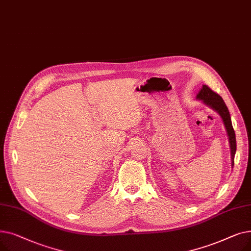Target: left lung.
Instances as JSON below:
<instances>
[{
    "mask_svg": "<svg viewBox=\"0 0 251 251\" xmlns=\"http://www.w3.org/2000/svg\"><path fill=\"white\" fill-rule=\"evenodd\" d=\"M196 99L202 100L209 108H212L216 112L219 113L221 116L222 120L224 122V125L226 127L227 134L229 137V143H230V150H231V162L232 167L234 166V156L236 152V136L235 131L232 126L231 117L229 110L225 101L217 94V92L213 91L207 85H202V88L200 90L199 94L196 96Z\"/></svg>",
    "mask_w": 251,
    "mask_h": 251,
    "instance_id": "8db88e82",
    "label": "left lung"
}]
</instances>
